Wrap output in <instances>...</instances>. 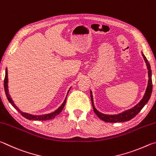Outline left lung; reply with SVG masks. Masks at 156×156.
Segmentation results:
<instances>
[{"label":"left lung","instance_id":"obj_1","mask_svg":"<svg viewBox=\"0 0 156 156\" xmlns=\"http://www.w3.org/2000/svg\"><path fill=\"white\" fill-rule=\"evenodd\" d=\"M142 55H143L144 61L146 62L147 69H148L149 81H148V85H147L145 94H144L143 98L137 105L134 106V107L129 109V110L125 111L121 114H116V115H107V114H103L102 113L99 112L94 108L93 98H92V92L90 91L91 101H92V108H93L94 112H95V114L99 117V119L103 120V121L109 122H125V121H129V120L132 119L133 117H135L136 115H137V114L140 112L142 109L143 108L144 106L146 105V103L148 102L150 97H151V92H152V88H153L152 79H151V66H150V64L148 62V60L147 59L146 57L144 56V55L143 53H142Z\"/></svg>","mask_w":156,"mask_h":156}]
</instances>
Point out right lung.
<instances>
[{
	"label": "right lung",
	"instance_id": "add662e5",
	"mask_svg": "<svg viewBox=\"0 0 156 156\" xmlns=\"http://www.w3.org/2000/svg\"><path fill=\"white\" fill-rule=\"evenodd\" d=\"M7 83H8V79H7V69H6V71H5V80H4V88H5V94H6V96L8 101H9V103L11 104L12 105V106L13 108H14L16 110H17L20 113V114L23 116H24V118H26L27 119H29V120H34V121H46V120H51V119H54L55 117L57 115H58V114L61 112L62 111L63 108H64V105H65V103L66 101V99L64 100V103H62V105L60 106V107L56 110L55 111H54L53 112H52L51 114H44V115H40V116H35V115H31V114H27V113H24L23 112H21L19 109L16 107L14 103H13V100L12 99V98H11L10 95L9 94V91H8V85H7ZM69 90H68L67 95L68 94V92H69Z\"/></svg>",
	"mask_w": 156,
	"mask_h": 156
}]
</instances>
